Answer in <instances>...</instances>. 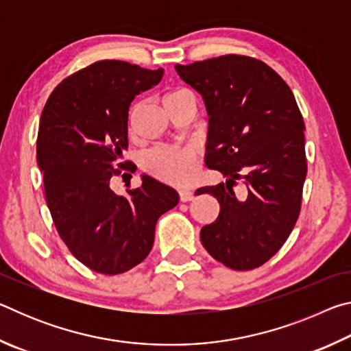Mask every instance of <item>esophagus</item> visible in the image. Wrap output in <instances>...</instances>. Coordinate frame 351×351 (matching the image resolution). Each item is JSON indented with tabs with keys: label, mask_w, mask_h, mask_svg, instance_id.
<instances>
[{
	"label": "esophagus",
	"mask_w": 351,
	"mask_h": 351,
	"mask_svg": "<svg viewBox=\"0 0 351 351\" xmlns=\"http://www.w3.org/2000/svg\"><path fill=\"white\" fill-rule=\"evenodd\" d=\"M195 198V193L192 190H187V189H182L180 190V199L182 203H186V201H192Z\"/></svg>",
	"instance_id": "34e87169"
}]
</instances>
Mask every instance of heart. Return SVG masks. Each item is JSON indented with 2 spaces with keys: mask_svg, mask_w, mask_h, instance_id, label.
Here are the masks:
<instances>
[{
  "mask_svg": "<svg viewBox=\"0 0 351 351\" xmlns=\"http://www.w3.org/2000/svg\"><path fill=\"white\" fill-rule=\"evenodd\" d=\"M193 99L192 93L182 88L171 90L164 97L165 108H170L182 100ZM139 111V105H132L127 112V127L132 130L136 114ZM195 164H197V154L190 148H165L158 147L145 156L144 169L148 173L159 178L165 182L182 186L192 181L195 175Z\"/></svg>",
  "mask_w": 351,
  "mask_h": 351,
  "instance_id": "heart-1",
  "label": "heart"
}]
</instances>
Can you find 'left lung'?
I'll use <instances>...</instances> for the list:
<instances>
[{
	"label": "left lung",
	"instance_id": "obj_1",
	"mask_svg": "<svg viewBox=\"0 0 351 351\" xmlns=\"http://www.w3.org/2000/svg\"><path fill=\"white\" fill-rule=\"evenodd\" d=\"M175 69L203 96L209 114L206 165L228 178L199 189L219 203L218 218L201 229V243L230 269L258 268L283 246L300 212L305 123L294 94L274 69L246 56ZM237 179L243 181L239 191Z\"/></svg>",
	"mask_w": 351,
	"mask_h": 351
}]
</instances>
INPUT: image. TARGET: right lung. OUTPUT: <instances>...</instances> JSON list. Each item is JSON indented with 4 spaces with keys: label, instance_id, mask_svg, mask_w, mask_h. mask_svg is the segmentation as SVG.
<instances>
[{
    "label": "right lung",
    "instance_id": "1",
    "mask_svg": "<svg viewBox=\"0 0 351 351\" xmlns=\"http://www.w3.org/2000/svg\"><path fill=\"white\" fill-rule=\"evenodd\" d=\"M162 75V68L96 62L66 77L41 112L37 162L52 221L71 254L100 274L144 261L158 218L180 201L175 189L148 175L127 197L111 189L112 176L130 164L122 161L130 105Z\"/></svg>",
    "mask_w": 351,
    "mask_h": 351
}]
</instances>
